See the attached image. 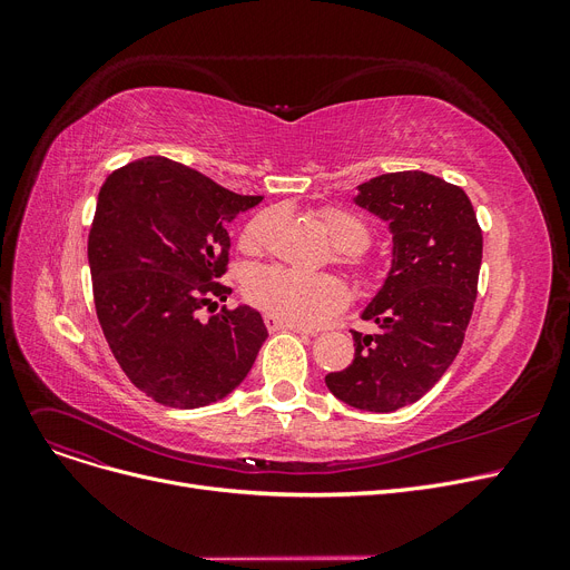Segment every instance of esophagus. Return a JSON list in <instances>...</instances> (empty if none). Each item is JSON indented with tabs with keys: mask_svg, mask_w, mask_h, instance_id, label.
I'll return each mask as SVG.
<instances>
[{
	"mask_svg": "<svg viewBox=\"0 0 570 570\" xmlns=\"http://www.w3.org/2000/svg\"><path fill=\"white\" fill-rule=\"evenodd\" d=\"M265 325L269 333H279V331H291V333H301V335H309V331H305L303 325H295V323H288L275 314H265Z\"/></svg>",
	"mask_w": 570,
	"mask_h": 570,
	"instance_id": "1",
	"label": "esophagus"
}]
</instances>
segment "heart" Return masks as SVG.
<instances>
[{
  "instance_id": "obj_1",
  "label": "heart",
  "mask_w": 570,
  "mask_h": 570,
  "mask_svg": "<svg viewBox=\"0 0 570 570\" xmlns=\"http://www.w3.org/2000/svg\"><path fill=\"white\" fill-rule=\"evenodd\" d=\"M318 217L323 233L340 252V258L351 265H361L363 261L357 252L370 243L367 224L342 207H325ZM265 226V215L249 222L243 233V245L247 249H256L261 245ZM245 293L256 307L303 327L318 325L335 316L348 301V291L337 277L305 275L282 265L254 269L245 284Z\"/></svg>"
}]
</instances>
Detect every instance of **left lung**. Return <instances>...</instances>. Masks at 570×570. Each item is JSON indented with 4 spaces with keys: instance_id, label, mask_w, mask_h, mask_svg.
I'll use <instances>...</instances> for the list:
<instances>
[{
    "instance_id": "8db88e82",
    "label": "left lung",
    "mask_w": 570,
    "mask_h": 570,
    "mask_svg": "<svg viewBox=\"0 0 570 570\" xmlns=\"http://www.w3.org/2000/svg\"><path fill=\"white\" fill-rule=\"evenodd\" d=\"M353 203L387 224L391 267L361 312L379 331L353 333V363L327 374L325 385L353 409L393 413L421 400L460 353L483 233L469 196L423 170L372 177Z\"/></svg>"
}]
</instances>
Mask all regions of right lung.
I'll use <instances>...</instances> for the list:
<instances>
[{
  "label": "right lung",
  "mask_w": 570,
  "mask_h": 570,
  "mask_svg": "<svg viewBox=\"0 0 570 570\" xmlns=\"http://www.w3.org/2000/svg\"><path fill=\"white\" fill-rule=\"evenodd\" d=\"M263 196H239L164 157L112 170L99 191L87 261L95 305L119 367L147 397L198 409L245 381L267 327L256 309L196 312L228 286L226 226Z\"/></svg>",
  "instance_id": "add662e5"
}]
</instances>
